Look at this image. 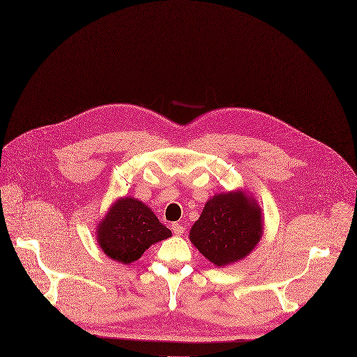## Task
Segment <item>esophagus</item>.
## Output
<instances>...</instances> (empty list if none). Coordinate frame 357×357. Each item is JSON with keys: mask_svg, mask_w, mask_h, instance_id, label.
<instances>
[{"mask_svg": "<svg viewBox=\"0 0 357 357\" xmlns=\"http://www.w3.org/2000/svg\"><path fill=\"white\" fill-rule=\"evenodd\" d=\"M172 231H174V234H175V235H182V234H183V231H185V228H183V225H182V224L175 222V224H172Z\"/></svg>", "mask_w": 357, "mask_h": 357, "instance_id": "1", "label": "esophagus"}]
</instances>
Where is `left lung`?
Segmentation results:
<instances>
[{"label": "left lung", "instance_id": "left-lung-1", "mask_svg": "<svg viewBox=\"0 0 357 357\" xmlns=\"http://www.w3.org/2000/svg\"><path fill=\"white\" fill-rule=\"evenodd\" d=\"M262 211L243 190L218 193L204 204L189 240L215 266L248 257L262 238Z\"/></svg>", "mask_w": 357, "mask_h": 357}]
</instances>
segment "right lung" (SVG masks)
<instances>
[{"mask_svg": "<svg viewBox=\"0 0 357 357\" xmlns=\"http://www.w3.org/2000/svg\"><path fill=\"white\" fill-rule=\"evenodd\" d=\"M96 235L103 254L126 265L142 258L150 245L169 238L172 232L143 202L122 197L103 215Z\"/></svg>", "mask_w": 357, "mask_h": 357, "instance_id": "add662e5", "label": "right lung"}]
</instances>
